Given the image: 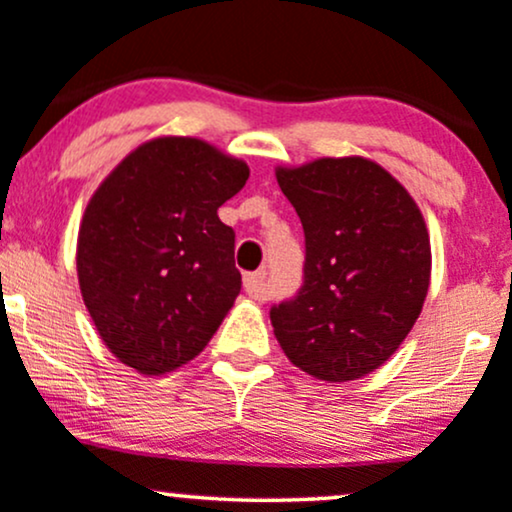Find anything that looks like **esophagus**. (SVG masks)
Here are the masks:
<instances>
[{"label":"esophagus","instance_id":"1","mask_svg":"<svg viewBox=\"0 0 512 512\" xmlns=\"http://www.w3.org/2000/svg\"><path fill=\"white\" fill-rule=\"evenodd\" d=\"M243 286L252 299H265V272H250L245 274Z\"/></svg>","mask_w":512,"mask_h":512}]
</instances>
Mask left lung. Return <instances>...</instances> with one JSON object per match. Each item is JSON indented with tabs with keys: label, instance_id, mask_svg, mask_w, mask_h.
<instances>
[{
	"label": "left lung",
	"instance_id": "1",
	"mask_svg": "<svg viewBox=\"0 0 512 512\" xmlns=\"http://www.w3.org/2000/svg\"><path fill=\"white\" fill-rule=\"evenodd\" d=\"M306 235L303 286L269 311L301 372L342 384L372 374L423 311L432 252L425 218L401 182L362 155L277 167Z\"/></svg>",
	"mask_w": 512,
	"mask_h": 512
}]
</instances>
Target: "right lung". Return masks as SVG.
<instances>
[{
  "instance_id": "right-lung-1",
  "label": "right lung",
  "mask_w": 512,
  "mask_h": 512,
  "mask_svg": "<svg viewBox=\"0 0 512 512\" xmlns=\"http://www.w3.org/2000/svg\"><path fill=\"white\" fill-rule=\"evenodd\" d=\"M250 167L216 145L160 136L131 150L84 209L77 279L99 338L145 376L209 345L240 294L235 233L218 209Z\"/></svg>"
}]
</instances>
